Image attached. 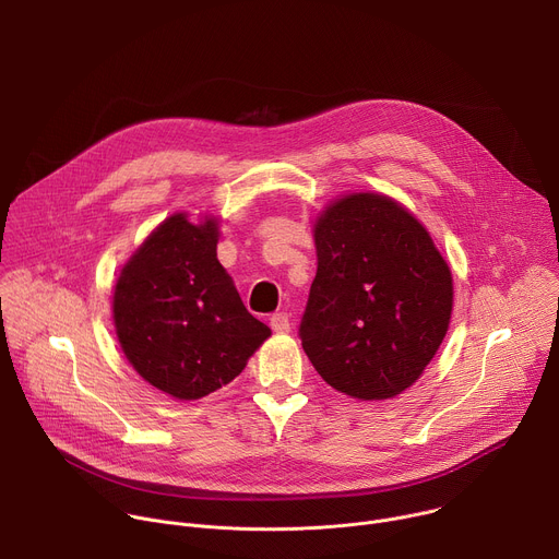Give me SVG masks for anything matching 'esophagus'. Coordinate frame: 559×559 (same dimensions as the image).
Segmentation results:
<instances>
[{"mask_svg": "<svg viewBox=\"0 0 559 559\" xmlns=\"http://www.w3.org/2000/svg\"><path fill=\"white\" fill-rule=\"evenodd\" d=\"M270 325L274 332L283 334V332H289V316L287 311H276L272 318H270Z\"/></svg>", "mask_w": 559, "mask_h": 559, "instance_id": "esophagus-1", "label": "esophagus"}]
</instances>
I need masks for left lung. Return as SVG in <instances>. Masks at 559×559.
<instances>
[{"mask_svg": "<svg viewBox=\"0 0 559 559\" xmlns=\"http://www.w3.org/2000/svg\"><path fill=\"white\" fill-rule=\"evenodd\" d=\"M316 278L300 321L313 369L358 401L412 386L451 321L453 278L423 223L384 194L334 201L313 225Z\"/></svg>", "mask_w": 559, "mask_h": 559, "instance_id": "1", "label": "left lung"}]
</instances>
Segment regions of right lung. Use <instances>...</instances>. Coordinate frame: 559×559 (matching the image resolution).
<instances>
[{
  "mask_svg": "<svg viewBox=\"0 0 559 559\" xmlns=\"http://www.w3.org/2000/svg\"><path fill=\"white\" fill-rule=\"evenodd\" d=\"M218 223L179 212L121 270L112 296L117 338L152 386L197 401L231 382L270 338L216 259Z\"/></svg>",
  "mask_w": 559,
  "mask_h": 559,
  "instance_id": "right-lung-1",
  "label": "right lung"
}]
</instances>
